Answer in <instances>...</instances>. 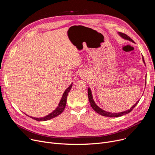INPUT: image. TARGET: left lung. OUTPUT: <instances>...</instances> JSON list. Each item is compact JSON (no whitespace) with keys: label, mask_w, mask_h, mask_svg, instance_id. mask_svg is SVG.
<instances>
[{"label":"left lung","mask_w":155,"mask_h":155,"mask_svg":"<svg viewBox=\"0 0 155 155\" xmlns=\"http://www.w3.org/2000/svg\"><path fill=\"white\" fill-rule=\"evenodd\" d=\"M119 35L121 37H123V38H124L125 39L129 40V41H131L133 42V40L131 38L129 37L127 35H126V34L123 33V32H119ZM143 62L145 63L143 56ZM88 100H89V102H90V103H91V107H92V109L96 112L99 114H101L102 116H106V117H120V116H122L126 115V114H129L130 112L132 111V110L136 106V105L138 104V102H139V101H138L131 109L126 110V111L119 112V113H112V112H106V111H105V110H103L102 109H101V108H99L98 106H97V105L95 104V103L94 102V101L93 100V97H92V92H91V91L90 88L88 89Z\"/></svg>","instance_id":"1"}]
</instances>
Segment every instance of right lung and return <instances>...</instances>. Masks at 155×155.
<instances>
[{
    "label": "right lung",
    "instance_id": "add662e5",
    "mask_svg": "<svg viewBox=\"0 0 155 155\" xmlns=\"http://www.w3.org/2000/svg\"><path fill=\"white\" fill-rule=\"evenodd\" d=\"M71 87H72V85H70V86L67 89L66 91H64L58 107H57L53 112H51L50 114H49L47 116H45V117H41V118H35V117H31L32 119H35L36 120H38V121H45V120H48L51 119H53V118H54L56 116H58V115H60V114H61L63 112V111L64 110V109L65 108V106H66L67 98L68 92L71 90Z\"/></svg>",
    "mask_w": 155,
    "mask_h": 155
}]
</instances>
